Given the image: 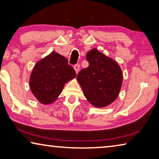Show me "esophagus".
<instances>
[{
  "instance_id": "1",
  "label": "esophagus",
  "mask_w": 159,
  "mask_h": 159,
  "mask_svg": "<svg viewBox=\"0 0 159 159\" xmlns=\"http://www.w3.org/2000/svg\"><path fill=\"white\" fill-rule=\"evenodd\" d=\"M74 69H75L76 73L77 74L78 71H79V70H80V64H77L74 65Z\"/></svg>"
}]
</instances>
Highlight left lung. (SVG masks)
<instances>
[{
    "instance_id": "8db88e82",
    "label": "left lung",
    "mask_w": 159,
    "mask_h": 159,
    "mask_svg": "<svg viewBox=\"0 0 159 159\" xmlns=\"http://www.w3.org/2000/svg\"><path fill=\"white\" fill-rule=\"evenodd\" d=\"M89 66L77 75L84 96L95 107H105L118 96L122 71L114 60L93 48L87 53Z\"/></svg>"
}]
</instances>
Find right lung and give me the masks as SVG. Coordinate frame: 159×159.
Masks as SVG:
<instances>
[{
    "instance_id": "obj_1",
    "label": "right lung",
    "mask_w": 159,
    "mask_h": 159,
    "mask_svg": "<svg viewBox=\"0 0 159 159\" xmlns=\"http://www.w3.org/2000/svg\"><path fill=\"white\" fill-rule=\"evenodd\" d=\"M75 77V70L68 60L53 51L34 66L30 76V89L40 103L50 104L57 99L65 83Z\"/></svg>"
}]
</instances>
